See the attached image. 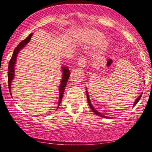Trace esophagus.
I'll return each instance as SVG.
<instances>
[{
    "label": "esophagus",
    "instance_id": "esophagus-1",
    "mask_svg": "<svg viewBox=\"0 0 152 152\" xmlns=\"http://www.w3.org/2000/svg\"><path fill=\"white\" fill-rule=\"evenodd\" d=\"M78 65L81 68L84 67L85 65H86V59H85L84 57L81 56L79 58H78Z\"/></svg>",
    "mask_w": 152,
    "mask_h": 152
}]
</instances>
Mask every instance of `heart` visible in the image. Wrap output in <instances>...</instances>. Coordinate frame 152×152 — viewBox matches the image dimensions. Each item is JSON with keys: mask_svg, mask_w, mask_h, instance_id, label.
Here are the masks:
<instances>
[{"mask_svg": "<svg viewBox=\"0 0 152 152\" xmlns=\"http://www.w3.org/2000/svg\"><path fill=\"white\" fill-rule=\"evenodd\" d=\"M104 34L99 32L98 31H88V32L85 33L84 34L81 36V41L86 44H96L104 38ZM109 43L107 40H104L99 45L98 50L99 53H102L107 49L109 47Z\"/></svg>", "mask_w": 152, "mask_h": 152, "instance_id": "b5f03b06", "label": "heart"}]
</instances>
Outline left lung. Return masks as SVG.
Listing matches in <instances>:
<instances>
[{
    "mask_svg": "<svg viewBox=\"0 0 152 152\" xmlns=\"http://www.w3.org/2000/svg\"><path fill=\"white\" fill-rule=\"evenodd\" d=\"M142 94H141V95L139 96L138 97V98H137V99H136L135 102H134V106H135L136 104H137L138 102H139V100H140L141 97H142ZM86 96H87V101H88V105H89V107L91 108V109L92 111H93V112L94 113V114H96V115H98L99 116H102V117H104V118H107V117H106V116H104V115L102 114H101L100 112H99V111H97L95 109H94V106H93V105H92V104H91V101H90L89 96H88V91H87V89H86Z\"/></svg>",
    "mask_w": 152,
    "mask_h": 152,
    "instance_id": "1",
    "label": "left lung"
}]
</instances>
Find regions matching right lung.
I'll return each mask as SVG.
<instances>
[{
	"label": "right lung",
	"instance_id": "1",
	"mask_svg": "<svg viewBox=\"0 0 152 152\" xmlns=\"http://www.w3.org/2000/svg\"><path fill=\"white\" fill-rule=\"evenodd\" d=\"M33 34H31L26 38L25 40L22 41L17 46L16 48H15V50H13V55H12L11 58H10L9 64H8V88H9L10 94H11V82L13 81V79L14 78V72H15V61H16L17 56L19 53L20 50L23 48L24 46L27 44L30 41L31 36H32ZM62 71H63V76H62V79L61 81V85L59 86V98H58V107L60 106L61 102L62 101L63 96H64V90H65L66 84H67L68 80H69V76H70V71H69V68L65 67V66H62Z\"/></svg>",
	"mask_w": 152,
	"mask_h": 152
}]
</instances>
